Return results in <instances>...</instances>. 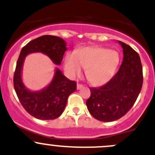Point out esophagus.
Returning a JSON list of instances; mask_svg holds the SVG:
<instances>
[{"instance_id":"34e87169","label":"esophagus","mask_w":155,"mask_h":155,"mask_svg":"<svg viewBox=\"0 0 155 155\" xmlns=\"http://www.w3.org/2000/svg\"><path fill=\"white\" fill-rule=\"evenodd\" d=\"M84 86L82 85H80V84H77V86H76V88L77 90H79V89H82Z\"/></svg>"}]
</instances>
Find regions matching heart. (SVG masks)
<instances>
[{"label": "heart", "instance_id": "b5f03b06", "mask_svg": "<svg viewBox=\"0 0 155 155\" xmlns=\"http://www.w3.org/2000/svg\"><path fill=\"white\" fill-rule=\"evenodd\" d=\"M120 62L116 51L103 47H85L65 57L64 69L71 77L82 74L85 70L87 80L94 85H102L109 82L116 72Z\"/></svg>", "mask_w": 155, "mask_h": 155}]
</instances>
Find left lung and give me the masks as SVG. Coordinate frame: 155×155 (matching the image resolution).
<instances>
[{
    "mask_svg": "<svg viewBox=\"0 0 155 155\" xmlns=\"http://www.w3.org/2000/svg\"><path fill=\"white\" fill-rule=\"evenodd\" d=\"M124 58L116 74L106 85L90 87L86 106L91 115L101 121L119 119L132 108L143 86L141 60L138 53L121 41Z\"/></svg>",
    "mask_w": 155,
    "mask_h": 155,
    "instance_id": "left-lung-1",
    "label": "left lung"
}]
</instances>
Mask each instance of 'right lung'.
<instances>
[{"label": "right lung", "instance_id": "right-lung-1", "mask_svg": "<svg viewBox=\"0 0 155 155\" xmlns=\"http://www.w3.org/2000/svg\"><path fill=\"white\" fill-rule=\"evenodd\" d=\"M67 48L66 42L61 37L43 35L29 42L20 52L14 73V88L22 107L37 119L53 120L58 118L64 110L69 95L76 91V83L68 79L60 69L56 68L48 86L32 91L25 87L21 79L25 59L31 53L42 52L54 64L60 65Z\"/></svg>", "mask_w": 155, "mask_h": 155}]
</instances>
